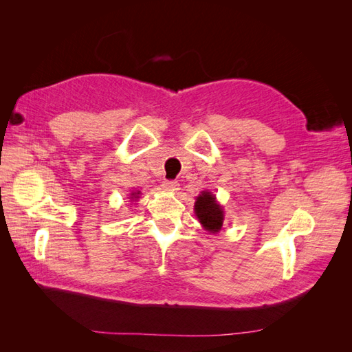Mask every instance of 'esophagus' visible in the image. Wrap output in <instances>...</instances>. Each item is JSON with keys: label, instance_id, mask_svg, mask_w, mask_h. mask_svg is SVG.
Returning <instances> with one entry per match:
<instances>
[{"label": "esophagus", "instance_id": "1", "mask_svg": "<svg viewBox=\"0 0 352 352\" xmlns=\"http://www.w3.org/2000/svg\"><path fill=\"white\" fill-rule=\"evenodd\" d=\"M163 188L166 190H172V192H175V190L179 189V182H177V180H164Z\"/></svg>", "mask_w": 352, "mask_h": 352}]
</instances>
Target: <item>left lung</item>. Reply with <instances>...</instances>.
<instances>
[{"label": "left lung", "mask_w": 352, "mask_h": 352, "mask_svg": "<svg viewBox=\"0 0 352 352\" xmlns=\"http://www.w3.org/2000/svg\"><path fill=\"white\" fill-rule=\"evenodd\" d=\"M194 210L202 228L211 233L220 232L225 220V211L216 201V195H212L210 190H202L197 197Z\"/></svg>", "instance_id": "8db88e82"}]
</instances>
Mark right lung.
Here are the masks:
<instances>
[{
  "instance_id": "right-lung-1",
  "label": "right lung",
  "mask_w": 352,
  "mask_h": 352,
  "mask_svg": "<svg viewBox=\"0 0 352 352\" xmlns=\"http://www.w3.org/2000/svg\"><path fill=\"white\" fill-rule=\"evenodd\" d=\"M140 195H141L140 190H136V192L133 190V192L131 194V199H138V198H140Z\"/></svg>"
}]
</instances>
